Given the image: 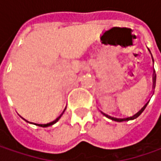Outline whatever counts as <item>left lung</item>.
I'll list each match as a JSON object with an SVG mask.
<instances>
[{"label":"left lung","instance_id":"8db88e82","mask_svg":"<svg viewBox=\"0 0 161 161\" xmlns=\"http://www.w3.org/2000/svg\"><path fill=\"white\" fill-rule=\"evenodd\" d=\"M148 51L150 52V50L148 49ZM151 53V52H150ZM151 55H152V53H151ZM152 58H153V62H154V59L153 58V55H152ZM155 85H156V74H155V71H153V90L155 89ZM153 94L150 96V98L152 97L153 95V93H154V91H153L152 92ZM148 99L146 100L144 103L142 104L141 106L139 107V108H137L135 110H133V111H131L130 113H127V114H121V113H117V112H110V111H104V110H101L100 109V111L102 112V113L105 116V117H107L108 119H111V120H114V121H117V122H122V121H128V120H133V119H136V118H138L142 113V111L145 109L146 108L147 104L149 103L150 102V100L151 99Z\"/></svg>","mask_w":161,"mask_h":161}]
</instances>
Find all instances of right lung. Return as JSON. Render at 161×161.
<instances>
[{"instance_id":"right-lung-1","label":"right lung","mask_w":161,"mask_h":161,"mask_svg":"<svg viewBox=\"0 0 161 161\" xmlns=\"http://www.w3.org/2000/svg\"><path fill=\"white\" fill-rule=\"evenodd\" d=\"M66 108H67V106L65 107V108L63 109V111L60 114H58H58H56L55 116H52V119L48 117V118H46V119H40V120H36V121H35V120H28V119H24L23 117H21V116H20V117L24 119V120H25L26 122L30 123V124H34V125H38V126H42V127H47V126H50V125L55 124L58 119H60V117L63 115L64 111L66 110Z\"/></svg>"}]
</instances>
